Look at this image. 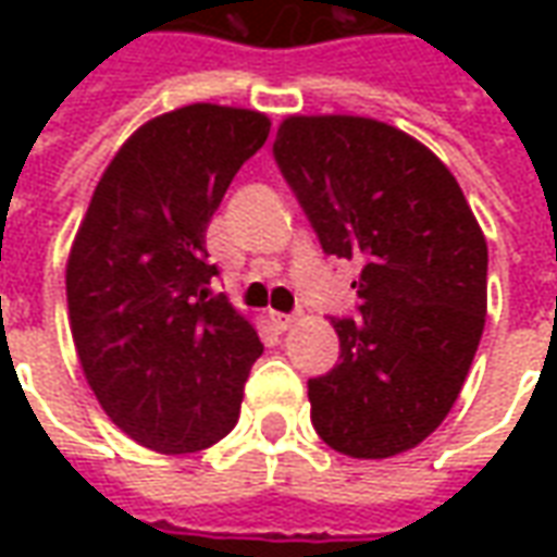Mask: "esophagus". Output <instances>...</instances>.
Segmentation results:
<instances>
[{"mask_svg":"<svg viewBox=\"0 0 557 557\" xmlns=\"http://www.w3.org/2000/svg\"><path fill=\"white\" fill-rule=\"evenodd\" d=\"M271 319H274V325H277L280 331H289V327L298 322V315H289V313H274Z\"/></svg>","mask_w":557,"mask_h":557,"instance_id":"1","label":"esophagus"}]
</instances>
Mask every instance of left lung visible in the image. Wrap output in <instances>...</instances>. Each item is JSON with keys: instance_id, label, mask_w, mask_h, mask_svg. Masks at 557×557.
I'll return each instance as SVG.
<instances>
[{"instance_id": "1", "label": "left lung", "mask_w": 557, "mask_h": 557, "mask_svg": "<svg viewBox=\"0 0 557 557\" xmlns=\"http://www.w3.org/2000/svg\"><path fill=\"white\" fill-rule=\"evenodd\" d=\"M274 158L322 250L358 259V319L310 379L319 438L351 459L418 447L454 409L486 325V238L430 148L363 115H286Z\"/></svg>"}]
</instances>
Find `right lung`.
I'll list each match as a JSON object with an SVG mask.
<instances>
[{
	"instance_id": "obj_1",
	"label": "right lung",
	"mask_w": 557,
	"mask_h": 557,
	"mask_svg": "<svg viewBox=\"0 0 557 557\" xmlns=\"http://www.w3.org/2000/svg\"><path fill=\"white\" fill-rule=\"evenodd\" d=\"M259 110L187 103L115 151L65 268L67 322L95 397L134 442L178 456L230 435L262 343L208 298L206 232L226 187L265 146Z\"/></svg>"
}]
</instances>
